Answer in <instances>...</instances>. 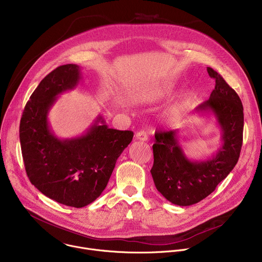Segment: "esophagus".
Segmentation results:
<instances>
[{
	"label": "esophagus",
	"instance_id": "34e87169",
	"mask_svg": "<svg viewBox=\"0 0 262 262\" xmlns=\"http://www.w3.org/2000/svg\"><path fill=\"white\" fill-rule=\"evenodd\" d=\"M136 139L139 140V141H147L148 136H147V134L144 130H140V132H138L136 134Z\"/></svg>",
	"mask_w": 262,
	"mask_h": 262
}]
</instances>
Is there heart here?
<instances>
[{
    "label": "heart",
    "mask_w": 262,
    "mask_h": 262,
    "mask_svg": "<svg viewBox=\"0 0 262 262\" xmlns=\"http://www.w3.org/2000/svg\"><path fill=\"white\" fill-rule=\"evenodd\" d=\"M197 102V97L193 93L186 94L184 97H182L178 102H176L172 108H171V114L173 115H178L182 114L191 110Z\"/></svg>",
    "instance_id": "1"
}]
</instances>
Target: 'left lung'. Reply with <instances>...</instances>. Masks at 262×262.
I'll list each match as a JSON object with an SVG mask.
<instances>
[{
	"label": "left lung",
	"mask_w": 262,
	"mask_h": 262,
	"mask_svg": "<svg viewBox=\"0 0 262 262\" xmlns=\"http://www.w3.org/2000/svg\"><path fill=\"white\" fill-rule=\"evenodd\" d=\"M215 86L208 100L195 108L199 115H213L222 130V146L211 159L191 161L178 142V129L156 132L154 166L157 190L171 203L189 206L206 198L235 167L243 145L244 107L237 93L220 74L207 67Z\"/></svg>",
	"instance_id": "8db88e82"
}]
</instances>
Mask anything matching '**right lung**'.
I'll use <instances>...</instances> for the list:
<instances>
[{"mask_svg":"<svg viewBox=\"0 0 262 262\" xmlns=\"http://www.w3.org/2000/svg\"><path fill=\"white\" fill-rule=\"evenodd\" d=\"M77 64L61 65L39 83L27 102L19 124V140L27 175L45 196L71 207H84L98 198L117 159L134 133L108 128L98 115L86 134L59 139L48 115L58 95L77 87Z\"/></svg>","mask_w":262,"mask_h":262,"instance_id":"right-lung-1","label":"right lung"}]
</instances>
